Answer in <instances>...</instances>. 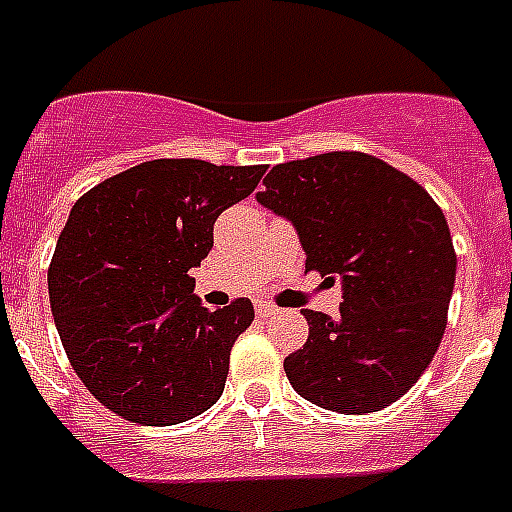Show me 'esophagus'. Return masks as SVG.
<instances>
[{"instance_id": "1", "label": "esophagus", "mask_w": 512, "mask_h": 512, "mask_svg": "<svg viewBox=\"0 0 512 512\" xmlns=\"http://www.w3.org/2000/svg\"><path fill=\"white\" fill-rule=\"evenodd\" d=\"M255 311H257V316H273V313L279 311V308H276V305H271V303H257L255 305Z\"/></svg>"}]
</instances>
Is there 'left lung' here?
<instances>
[{"label":"left lung","instance_id":"8db88e82","mask_svg":"<svg viewBox=\"0 0 512 512\" xmlns=\"http://www.w3.org/2000/svg\"><path fill=\"white\" fill-rule=\"evenodd\" d=\"M257 201L292 220L305 271L342 279L340 319L305 308L311 335L284 358L292 388L369 414L420 380L444 337L457 255L433 196L377 156L332 151L276 164Z\"/></svg>","mask_w":512,"mask_h":512}]
</instances>
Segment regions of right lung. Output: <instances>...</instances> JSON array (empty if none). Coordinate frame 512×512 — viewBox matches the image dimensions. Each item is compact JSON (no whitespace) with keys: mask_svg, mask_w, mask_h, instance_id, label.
Masks as SVG:
<instances>
[{"mask_svg":"<svg viewBox=\"0 0 512 512\" xmlns=\"http://www.w3.org/2000/svg\"><path fill=\"white\" fill-rule=\"evenodd\" d=\"M265 170L154 159L74 204L47 287L68 361L106 409L164 428L223 396L233 342L255 308L249 297L201 308L188 271L215 244L220 212L247 199Z\"/></svg>","mask_w":512,"mask_h":512,"instance_id":"1","label":"right lung"}]
</instances>
